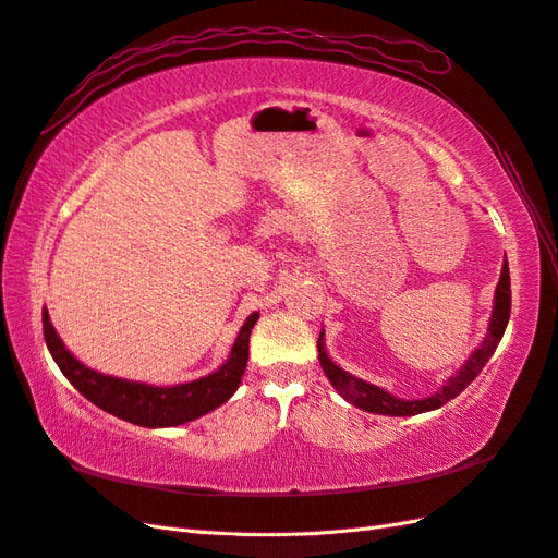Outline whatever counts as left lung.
I'll return each instance as SVG.
<instances>
[{
	"label": "left lung",
	"instance_id": "left-lung-1",
	"mask_svg": "<svg viewBox=\"0 0 558 558\" xmlns=\"http://www.w3.org/2000/svg\"><path fill=\"white\" fill-rule=\"evenodd\" d=\"M509 316H511V278H509V264L504 262L501 278L497 284V294H495V311H492L489 332H487L485 342L481 344V349H475L471 359L465 361L463 368L454 375V378H449L435 395L425 397V399H397L392 395H387L385 390H380V387L359 380V378H354V375L342 371L340 366H335L330 356L326 354V349H323V332L318 338V359H320L323 373L328 375V380L332 383L335 390H338L349 401V404H354V407L371 411V413H383V416H416V413L433 411V409H439L442 404H447L449 399L461 395L465 387L475 380V375L483 371L489 356L495 354L501 335H504V330H507Z\"/></svg>",
	"mask_w": 558,
	"mask_h": 558
}]
</instances>
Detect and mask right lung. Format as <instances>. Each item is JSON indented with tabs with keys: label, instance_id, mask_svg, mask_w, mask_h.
<instances>
[{
	"label": "right lung",
	"instance_id": "obj_1",
	"mask_svg": "<svg viewBox=\"0 0 558 558\" xmlns=\"http://www.w3.org/2000/svg\"><path fill=\"white\" fill-rule=\"evenodd\" d=\"M256 320L258 314H252L247 318L235 344H232L230 359L216 373L183 385L154 387L147 383L113 378V375H104L81 364V361L69 352L66 344L61 342L54 326H51L47 311L43 308V330L47 349L75 390L107 413H113V416H119L128 423L145 427H171L194 421L204 416V413L214 411L216 407H220L223 401L235 395L242 380V373L247 368L250 335Z\"/></svg>",
	"mask_w": 558,
	"mask_h": 558
}]
</instances>
